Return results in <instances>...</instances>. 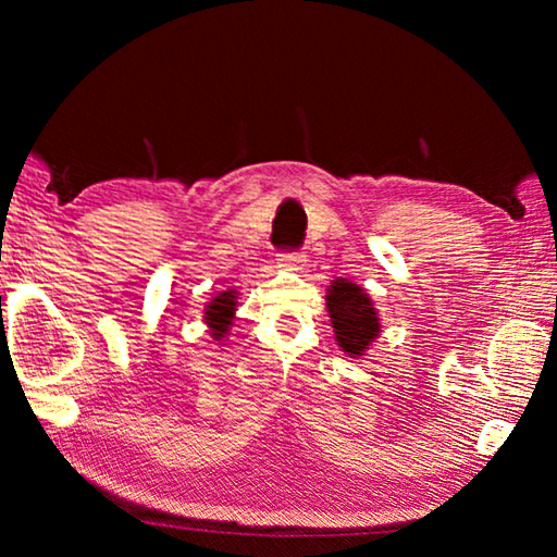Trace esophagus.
<instances>
[{"mask_svg": "<svg viewBox=\"0 0 557 557\" xmlns=\"http://www.w3.org/2000/svg\"><path fill=\"white\" fill-rule=\"evenodd\" d=\"M277 260H280L282 268L299 270L307 262V256H305V252H299V250H285V252H277Z\"/></svg>", "mask_w": 557, "mask_h": 557, "instance_id": "1", "label": "esophagus"}]
</instances>
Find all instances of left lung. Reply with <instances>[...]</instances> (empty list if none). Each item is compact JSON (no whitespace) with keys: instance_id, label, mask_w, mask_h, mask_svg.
Here are the masks:
<instances>
[{"instance_id":"8db88e82","label":"left lung","mask_w":557,"mask_h":557,"mask_svg":"<svg viewBox=\"0 0 557 557\" xmlns=\"http://www.w3.org/2000/svg\"><path fill=\"white\" fill-rule=\"evenodd\" d=\"M326 309L336 342L348 356H361L381 332L373 301L354 282L334 280L326 295Z\"/></svg>"}]
</instances>
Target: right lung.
Masks as SVG:
<instances>
[{
	"mask_svg": "<svg viewBox=\"0 0 557 557\" xmlns=\"http://www.w3.org/2000/svg\"><path fill=\"white\" fill-rule=\"evenodd\" d=\"M233 312H235V292H221L215 297L209 309H206V324L211 326L213 338H223L228 334V326L233 324Z\"/></svg>",
	"mask_w": 557,
	"mask_h": 557,
	"instance_id": "add662e5",
	"label": "right lung"
}]
</instances>
